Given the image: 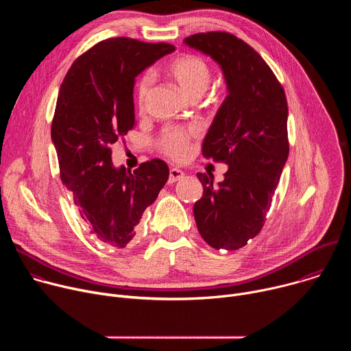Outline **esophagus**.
<instances>
[{
    "label": "esophagus",
    "mask_w": 351,
    "mask_h": 351,
    "mask_svg": "<svg viewBox=\"0 0 351 351\" xmlns=\"http://www.w3.org/2000/svg\"><path fill=\"white\" fill-rule=\"evenodd\" d=\"M184 176V173L180 171V169H176V168H172L169 171V178H168V183H175L178 180H180Z\"/></svg>",
    "instance_id": "34e87169"
}]
</instances>
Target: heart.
<instances>
[{
  "instance_id": "heart-1",
  "label": "heart",
  "mask_w": 351,
  "mask_h": 351,
  "mask_svg": "<svg viewBox=\"0 0 351 351\" xmlns=\"http://www.w3.org/2000/svg\"><path fill=\"white\" fill-rule=\"evenodd\" d=\"M167 73L179 84L186 95L191 99L202 97L211 82V71L208 64L198 56L183 54L173 58L167 65ZM154 84V75L145 72L136 84V101L140 111H144ZM190 132L180 128H168L158 138L161 153L172 160H183L187 154Z\"/></svg>"
}]
</instances>
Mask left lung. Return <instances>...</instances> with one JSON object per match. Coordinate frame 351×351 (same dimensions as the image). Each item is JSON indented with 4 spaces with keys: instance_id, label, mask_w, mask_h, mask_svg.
Masks as SVG:
<instances>
[{
    "instance_id": "1",
    "label": "left lung",
    "mask_w": 351,
    "mask_h": 351,
    "mask_svg": "<svg viewBox=\"0 0 351 351\" xmlns=\"http://www.w3.org/2000/svg\"><path fill=\"white\" fill-rule=\"evenodd\" d=\"M184 43L218 62L228 84L203 156L229 169L218 184L211 173H197L204 193L193 213L207 244L233 252L260 233L271 208L289 156L287 99L268 64L241 38L207 32L191 34Z\"/></svg>"
}]
</instances>
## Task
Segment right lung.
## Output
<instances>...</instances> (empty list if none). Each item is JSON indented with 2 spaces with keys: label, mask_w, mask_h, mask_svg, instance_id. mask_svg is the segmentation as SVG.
Here are the masks:
<instances>
[{
  "label": "right lung",
  "mask_w": 351,
  "mask_h": 351,
  "mask_svg": "<svg viewBox=\"0 0 351 351\" xmlns=\"http://www.w3.org/2000/svg\"><path fill=\"white\" fill-rule=\"evenodd\" d=\"M172 51L168 43L107 38L72 64L60 88L51 138L61 180L90 234L114 248L134 239L144 210L169 176L158 158L133 172L115 168L111 145L134 126L136 76Z\"/></svg>",
  "instance_id": "add662e5"
}]
</instances>
